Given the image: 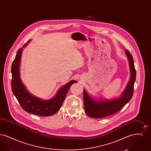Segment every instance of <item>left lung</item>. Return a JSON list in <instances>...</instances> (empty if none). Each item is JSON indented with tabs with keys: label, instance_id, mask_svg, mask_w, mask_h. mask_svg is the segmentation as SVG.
<instances>
[{
	"label": "left lung",
	"instance_id": "1",
	"mask_svg": "<svg viewBox=\"0 0 151 151\" xmlns=\"http://www.w3.org/2000/svg\"><path fill=\"white\" fill-rule=\"evenodd\" d=\"M128 58L130 70V78L122 94L111 99L92 97L83 90L84 110L87 115L94 118H101L115 114L131 99L134 93V85L136 80V70L134 59L129 51H125Z\"/></svg>",
	"mask_w": 151,
	"mask_h": 151
}]
</instances>
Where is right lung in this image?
Instances as JSON below:
<instances>
[{"label": "right lung", "instance_id": "obj_1", "mask_svg": "<svg viewBox=\"0 0 151 151\" xmlns=\"http://www.w3.org/2000/svg\"><path fill=\"white\" fill-rule=\"evenodd\" d=\"M30 41L29 40L18 50L12 65V91L22 108L25 111L42 116L54 115L62 106L70 86L77 81L71 80L60 88L56 94L49 100H43L30 93L22 82L20 73V65L23 48L26 47Z\"/></svg>", "mask_w": 151, "mask_h": 151}]
</instances>
